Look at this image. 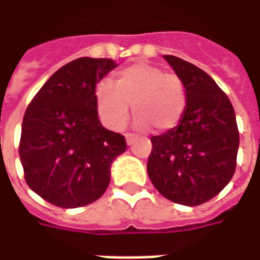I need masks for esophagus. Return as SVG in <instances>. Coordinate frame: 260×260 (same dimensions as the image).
<instances>
[{
	"mask_svg": "<svg viewBox=\"0 0 260 260\" xmlns=\"http://www.w3.org/2000/svg\"><path fill=\"white\" fill-rule=\"evenodd\" d=\"M136 139V136L135 135H132V134H126L125 135V141H126V145H134V142H135Z\"/></svg>",
	"mask_w": 260,
	"mask_h": 260,
	"instance_id": "34e87169",
	"label": "esophagus"
}]
</instances>
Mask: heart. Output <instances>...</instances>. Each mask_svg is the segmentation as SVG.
Masks as SVG:
<instances>
[{"label": "heart", "mask_w": 260, "mask_h": 260, "mask_svg": "<svg viewBox=\"0 0 260 260\" xmlns=\"http://www.w3.org/2000/svg\"><path fill=\"white\" fill-rule=\"evenodd\" d=\"M99 115L110 129H122L129 106L139 128L157 132L174 128L185 113L188 94L184 80L157 65L138 62L121 69L110 83L96 90Z\"/></svg>", "instance_id": "b5f03b06"}]
</instances>
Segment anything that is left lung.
<instances>
[{"mask_svg": "<svg viewBox=\"0 0 260 260\" xmlns=\"http://www.w3.org/2000/svg\"><path fill=\"white\" fill-rule=\"evenodd\" d=\"M164 59L184 80L188 102L180 122L150 139L147 174L169 201L198 206L234 175L240 146L234 108L205 71L174 55Z\"/></svg>", "mask_w": 260, "mask_h": 260, "instance_id": "8db88e82", "label": "left lung"}]
</instances>
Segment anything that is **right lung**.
<instances>
[{
    "label": "right lung",
    "mask_w": 260,
    "mask_h": 260,
    "mask_svg": "<svg viewBox=\"0 0 260 260\" xmlns=\"http://www.w3.org/2000/svg\"><path fill=\"white\" fill-rule=\"evenodd\" d=\"M117 65L110 58L71 61L26 110L19 145L25 180L55 206L74 209L102 198L111 164L126 150L124 136L106 129L97 117L96 85Z\"/></svg>",
    "instance_id": "add662e5"
}]
</instances>
